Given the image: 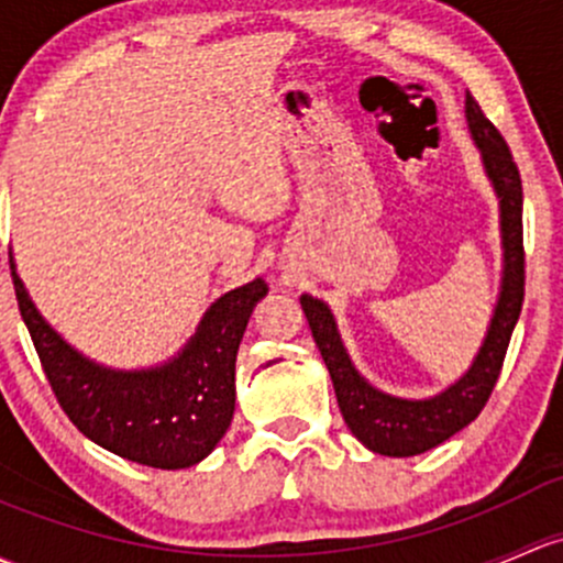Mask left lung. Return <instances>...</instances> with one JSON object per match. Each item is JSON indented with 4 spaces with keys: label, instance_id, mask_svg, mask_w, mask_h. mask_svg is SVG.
I'll list each match as a JSON object with an SVG mask.
<instances>
[{
    "label": "left lung",
    "instance_id": "left-lung-1",
    "mask_svg": "<svg viewBox=\"0 0 563 563\" xmlns=\"http://www.w3.org/2000/svg\"><path fill=\"white\" fill-rule=\"evenodd\" d=\"M466 123L472 140L483 153L485 175L494 183L499 197L501 247H505L499 301L494 307L488 334L466 375L431 399H399L383 394L356 372L329 307L307 294L301 297V310L310 323L312 340L327 361L342 418L356 440L364 442L372 453L394 455V459L426 453L475 421L499 380L507 345L523 307V186H520L518 164L512 162V153L499 129L485 118L470 91H466Z\"/></svg>",
    "mask_w": 563,
    "mask_h": 563
}]
</instances>
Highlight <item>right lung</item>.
Here are the masks:
<instances>
[{
	"mask_svg": "<svg viewBox=\"0 0 563 563\" xmlns=\"http://www.w3.org/2000/svg\"><path fill=\"white\" fill-rule=\"evenodd\" d=\"M13 269L18 310L58 405L104 451L153 470L199 464L234 416V361L262 277L223 294L173 361L151 369H108L69 347L40 316Z\"/></svg>",
	"mask_w": 563,
	"mask_h": 563,
	"instance_id": "obj_1",
	"label": "right lung"
}]
</instances>
